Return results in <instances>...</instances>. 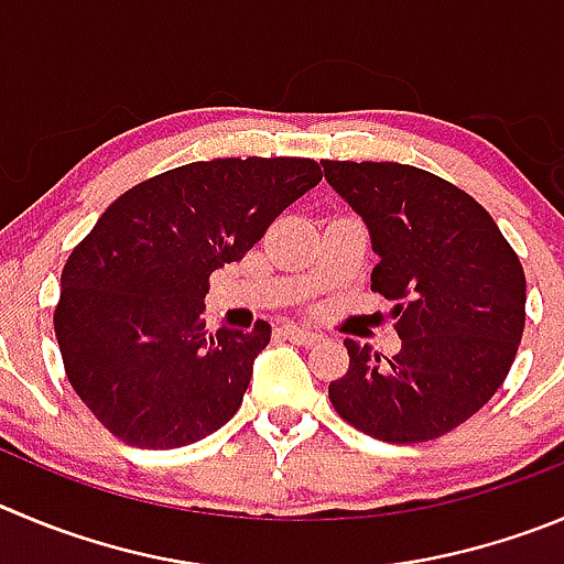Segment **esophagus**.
<instances>
[{"label":"esophagus","instance_id":"1","mask_svg":"<svg viewBox=\"0 0 564 564\" xmlns=\"http://www.w3.org/2000/svg\"><path fill=\"white\" fill-rule=\"evenodd\" d=\"M283 336H289L292 341H300V345H314V341H319V334L317 330H308V328H300V325H283Z\"/></svg>","mask_w":564,"mask_h":564}]
</instances>
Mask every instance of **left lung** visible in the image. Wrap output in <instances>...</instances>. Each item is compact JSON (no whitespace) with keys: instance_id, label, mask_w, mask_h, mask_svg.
I'll list each match as a JSON object with an SVG mask.
<instances>
[{"instance_id":"left-lung-1","label":"left lung","mask_w":564,"mask_h":564,"mask_svg":"<svg viewBox=\"0 0 564 564\" xmlns=\"http://www.w3.org/2000/svg\"><path fill=\"white\" fill-rule=\"evenodd\" d=\"M365 219L392 300V359L345 339L350 367L328 394L341 420L383 442H429L470 420L507 378L525 325V275L496 219L454 183L406 163L323 161Z\"/></svg>"}]
</instances>
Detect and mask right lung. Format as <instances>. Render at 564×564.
Masks as SVG:
<instances>
[{"label":"right lung","mask_w":564,"mask_h":564,"mask_svg":"<svg viewBox=\"0 0 564 564\" xmlns=\"http://www.w3.org/2000/svg\"><path fill=\"white\" fill-rule=\"evenodd\" d=\"M319 181L312 158H214L108 205L63 267L55 336L68 383L110 434L183 448L239 412L272 328L208 334V278Z\"/></svg>","instance_id":"1"}]
</instances>
